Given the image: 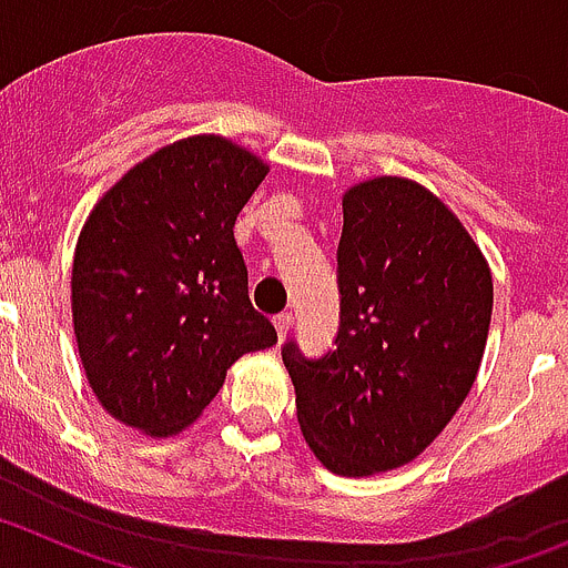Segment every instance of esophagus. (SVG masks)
Returning a JSON list of instances; mask_svg holds the SVG:
<instances>
[{
  "mask_svg": "<svg viewBox=\"0 0 568 568\" xmlns=\"http://www.w3.org/2000/svg\"><path fill=\"white\" fill-rule=\"evenodd\" d=\"M273 324H275V329H278V338L284 341V338H287L290 327H293V313H281V315H275Z\"/></svg>",
  "mask_w": 568,
  "mask_h": 568,
  "instance_id": "esophagus-1",
  "label": "esophagus"
}]
</instances>
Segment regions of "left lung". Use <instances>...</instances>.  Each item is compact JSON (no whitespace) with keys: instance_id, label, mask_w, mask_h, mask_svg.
I'll return each instance as SVG.
<instances>
[{"instance_id":"8db88e82","label":"left lung","mask_w":568,"mask_h":568,"mask_svg":"<svg viewBox=\"0 0 568 568\" xmlns=\"http://www.w3.org/2000/svg\"><path fill=\"white\" fill-rule=\"evenodd\" d=\"M335 349H281L304 440L335 475L418 458L478 378L491 273L458 215L424 184L378 175L344 193Z\"/></svg>"}]
</instances>
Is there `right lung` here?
<instances>
[{"label": "right lung", "instance_id": "1", "mask_svg": "<svg viewBox=\"0 0 568 568\" xmlns=\"http://www.w3.org/2000/svg\"><path fill=\"white\" fill-rule=\"evenodd\" d=\"M270 164L224 135L155 150L99 199L70 307L99 404L150 438L187 429L241 355L278 341L253 310L235 219Z\"/></svg>", "mask_w": 568, "mask_h": 568}]
</instances>
